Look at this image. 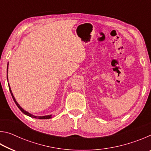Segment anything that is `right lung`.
I'll use <instances>...</instances> for the list:
<instances>
[{
  "label": "right lung",
  "instance_id": "add662e5",
  "mask_svg": "<svg viewBox=\"0 0 151 151\" xmlns=\"http://www.w3.org/2000/svg\"><path fill=\"white\" fill-rule=\"evenodd\" d=\"M8 68H9V63H8V65H7V70H6L7 71V79H8ZM9 91H10V92H11V95H12V99H13V100L14 101L15 104H17V106H18V108H19L20 110V111H21L22 112H23L24 114H26V115L29 116L30 117H32V118L39 119H48L52 118V114H50V115H46V116H35V115H33V114H32L29 113V112H27V111H25V110H24L23 109H22V107L19 105V104L17 102L16 99H15L14 96L13 95V94H12V91H11V87H10V85L9 86Z\"/></svg>",
  "mask_w": 151,
  "mask_h": 151
}]
</instances>
